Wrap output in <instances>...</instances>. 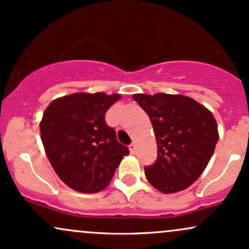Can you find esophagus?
Returning a JSON list of instances; mask_svg holds the SVG:
<instances>
[{
    "label": "esophagus",
    "mask_w": 249,
    "mask_h": 249,
    "mask_svg": "<svg viewBox=\"0 0 249 249\" xmlns=\"http://www.w3.org/2000/svg\"><path fill=\"white\" fill-rule=\"evenodd\" d=\"M130 151H131V153L136 152V144H134V142H132V144L130 145Z\"/></svg>",
    "instance_id": "34e87169"
}]
</instances>
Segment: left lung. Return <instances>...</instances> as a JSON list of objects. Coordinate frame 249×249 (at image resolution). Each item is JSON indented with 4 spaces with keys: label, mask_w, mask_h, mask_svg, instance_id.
<instances>
[{
    "label": "left lung",
    "mask_w": 249,
    "mask_h": 249,
    "mask_svg": "<svg viewBox=\"0 0 249 249\" xmlns=\"http://www.w3.org/2000/svg\"><path fill=\"white\" fill-rule=\"evenodd\" d=\"M132 98L150 117L158 157L144 167L161 193L185 190L201 176L219 141L218 125L208 108L182 95L136 93Z\"/></svg>",
    "instance_id": "obj_1"
}]
</instances>
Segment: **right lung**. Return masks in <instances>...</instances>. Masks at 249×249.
<instances>
[{"label": "right lung", "mask_w": 249, "mask_h": 249, "mask_svg": "<svg viewBox=\"0 0 249 249\" xmlns=\"http://www.w3.org/2000/svg\"><path fill=\"white\" fill-rule=\"evenodd\" d=\"M119 93L77 92L49 104L39 123L45 153L65 185L82 193H96L110 184L126 146L105 123Z\"/></svg>", "instance_id": "add662e5"}]
</instances>
